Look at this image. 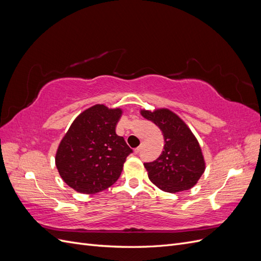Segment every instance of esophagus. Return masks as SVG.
<instances>
[{
    "label": "esophagus",
    "instance_id": "34e87169",
    "mask_svg": "<svg viewBox=\"0 0 261 261\" xmlns=\"http://www.w3.org/2000/svg\"><path fill=\"white\" fill-rule=\"evenodd\" d=\"M144 147V143H141L140 144V146L139 147H137L135 150H134V151H135V153H138L139 151H140V150H141V148H143Z\"/></svg>",
    "mask_w": 261,
    "mask_h": 261
}]
</instances>
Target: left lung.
Here are the masks:
<instances>
[{
  "label": "left lung",
  "mask_w": 261,
  "mask_h": 261,
  "mask_svg": "<svg viewBox=\"0 0 261 261\" xmlns=\"http://www.w3.org/2000/svg\"><path fill=\"white\" fill-rule=\"evenodd\" d=\"M163 134L164 147L153 162L145 163L149 179L167 193H178L194 187L206 169L198 140L181 118L169 109L140 110Z\"/></svg>",
  "instance_id": "left-lung-1"
}]
</instances>
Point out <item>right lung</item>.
<instances>
[{
    "mask_svg": "<svg viewBox=\"0 0 261 261\" xmlns=\"http://www.w3.org/2000/svg\"><path fill=\"white\" fill-rule=\"evenodd\" d=\"M122 109L96 105L78 115L62 138L55 165L65 183L82 194L112 186L133 150L115 133Z\"/></svg>",
    "mask_w": 261,
    "mask_h": 261,
    "instance_id": "obj_1",
    "label": "right lung"
}]
</instances>
